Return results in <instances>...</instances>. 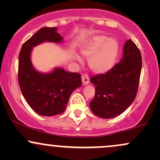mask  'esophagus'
Returning <instances> with one entry per match:
<instances>
[{
  "mask_svg": "<svg viewBox=\"0 0 160 160\" xmlns=\"http://www.w3.org/2000/svg\"><path fill=\"white\" fill-rule=\"evenodd\" d=\"M82 82L83 85H87L89 82V78L88 76V74H82Z\"/></svg>",
  "mask_w": 160,
  "mask_h": 160,
  "instance_id": "1",
  "label": "esophagus"
}]
</instances>
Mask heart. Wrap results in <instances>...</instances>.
Here are the masks:
<instances>
[{
	"label": "heart",
	"instance_id": "b5f03b06",
	"mask_svg": "<svg viewBox=\"0 0 160 160\" xmlns=\"http://www.w3.org/2000/svg\"><path fill=\"white\" fill-rule=\"evenodd\" d=\"M120 52V44L117 39L98 34L90 38L82 46L80 52L88 59V65L93 72L102 74L110 71L115 65ZM74 58L80 61V56Z\"/></svg>",
	"mask_w": 160,
	"mask_h": 160
}]
</instances>
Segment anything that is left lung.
I'll return each mask as SVG.
<instances>
[{
	"instance_id": "1",
	"label": "left lung",
	"mask_w": 160,
	"mask_h": 160,
	"mask_svg": "<svg viewBox=\"0 0 160 160\" xmlns=\"http://www.w3.org/2000/svg\"><path fill=\"white\" fill-rule=\"evenodd\" d=\"M141 60L140 50L129 39L125 43L119 63L105 74L92 77L95 94L89 105L94 114L104 119L113 118L131 105L138 89Z\"/></svg>"
}]
</instances>
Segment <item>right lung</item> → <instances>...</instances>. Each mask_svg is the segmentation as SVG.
<instances>
[{
	"label": "right lung",
	"mask_w": 160,
	"mask_h": 160,
	"mask_svg": "<svg viewBox=\"0 0 160 160\" xmlns=\"http://www.w3.org/2000/svg\"><path fill=\"white\" fill-rule=\"evenodd\" d=\"M57 28L45 27L23 43L19 55L18 80L24 98L39 115L55 116L65 111L71 93L82 84L81 75L56 68L51 73L42 74L33 67L31 52L43 42L61 43L62 37Z\"/></svg>",
	"instance_id": "add662e5"
}]
</instances>
